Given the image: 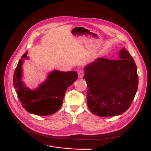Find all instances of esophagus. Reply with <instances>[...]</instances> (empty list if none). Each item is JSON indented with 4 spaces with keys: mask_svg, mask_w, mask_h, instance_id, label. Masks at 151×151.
I'll return each instance as SVG.
<instances>
[{
    "mask_svg": "<svg viewBox=\"0 0 151 151\" xmlns=\"http://www.w3.org/2000/svg\"><path fill=\"white\" fill-rule=\"evenodd\" d=\"M84 76V71L83 70H80L78 71V78H81Z\"/></svg>",
    "mask_w": 151,
    "mask_h": 151,
    "instance_id": "esophagus-1",
    "label": "esophagus"
}]
</instances>
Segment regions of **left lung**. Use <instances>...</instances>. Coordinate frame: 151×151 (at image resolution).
<instances>
[{
    "instance_id": "1",
    "label": "left lung",
    "mask_w": 151,
    "mask_h": 151,
    "mask_svg": "<svg viewBox=\"0 0 151 151\" xmlns=\"http://www.w3.org/2000/svg\"><path fill=\"white\" fill-rule=\"evenodd\" d=\"M116 59L97 58L84 69L88 107L101 117L125 112L137 91L139 77L134 59L124 48Z\"/></svg>"
}]
</instances>
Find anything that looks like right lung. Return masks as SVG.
Returning a JSON list of instances; mask_svg holds the SVG:
<instances>
[{
    "mask_svg": "<svg viewBox=\"0 0 151 151\" xmlns=\"http://www.w3.org/2000/svg\"><path fill=\"white\" fill-rule=\"evenodd\" d=\"M27 51L21 57L13 76V84L18 99L29 113L48 116L57 112L63 104V100L69 86L78 78L76 71L54 70L49 73L47 80L35 90H31L21 81L23 59H28Z\"/></svg>",
    "mask_w": 151,
    "mask_h": 151,
    "instance_id": "obj_1",
    "label": "right lung"
}]
</instances>
